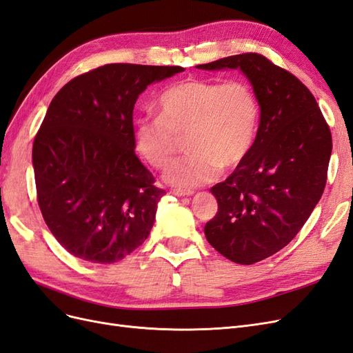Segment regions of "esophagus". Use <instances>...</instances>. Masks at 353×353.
Masks as SVG:
<instances>
[{"label":"esophagus","instance_id":"esophagus-1","mask_svg":"<svg viewBox=\"0 0 353 353\" xmlns=\"http://www.w3.org/2000/svg\"><path fill=\"white\" fill-rule=\"evenodd\" d=\"M170 193L175 194V196H178V197H188V196H193V194H194V191H191V190H181V188H175V190L170 191Z\"/></svg>","mask_w":353,"mask_h":353}]
</instances>
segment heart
Wrapping results in <instances>:
<instances>
[{
  "instance_id": "1",
  "label": "heart",
  "mask_w": 353,
  "mask_h": 353,
  "mask_svg": "<svg viewBox=\"0 0 353 353\" xmlns=\"http://www.w3.org/2000/svg\"><path fill=\"white\" fill-rule=\"evenodd\" d=\"M159 116L135 123V148L153 168H165L183 138L191 152L165 170L169 184L193 188L215 181L249 157L259 130L261 104L244 79L187 78L160 95Z\"/></svg>"
}]
</instances>
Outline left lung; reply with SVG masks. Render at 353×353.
<instances>
[{"instance_id":"left-lung-1","label":"left lung","mask_w":353,"mask_h":353,"mask_svg":"<svg viewBox=\"0 0 353 353\" xmlns=\"http://www.w3.org/2000/svg\"><path fill=\"white\" fill-rule=\"evenodd\" d=\"M199 69H240L261 104L249 157L210 188L218 212L208 241L227 259L252 265L290 243L321 199L333 148L312 92L293 73L258 52L219 59Z\"/></svg>"}]
</instances>
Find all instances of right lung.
I'll list each match as a JSON object with an SVG mask.
<instances>
[{"instance_id": "right-lung-1", "label": "right lung", "mask_w": 353, "mask_h": 353, "mask_svg": "<svg viewBox=\"0 0 353 353\" xmlns=\"http://www.w3.org/2000/svg\"><path fill=\"white\" fill-rule=\"evenodd\" d=\"M179 66L112 63L69 81L50 103L32 148L37 199L70 254L123 259L148 237L165 190L137 157L134 105Z\"/></svg>"}]
</instances>
